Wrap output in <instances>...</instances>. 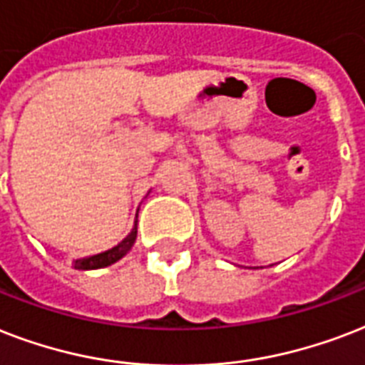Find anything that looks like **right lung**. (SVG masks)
<instances>
[{"label":"right lung","mask_w":365,"mask_h":365,"mask_svg":"<svg viewBox=\"0 0 365 365\" xmlns=\"http://www.w3.org/2000/svg\"><path fill=\"white\" fill-rule=\"evenodd\" d=\"M135 240H137V227L133 228L131 234H129L123 242H120V244L115 245V247H112V250L104 251V253H98V255L86 257V259H78V261H74V268H78V270H95V268H104L108 267V264H114L115 261H120L121 257L131 250L133 244H135Z\"/></svg>","instance_id":"right-lung-1"}]
</instances>
